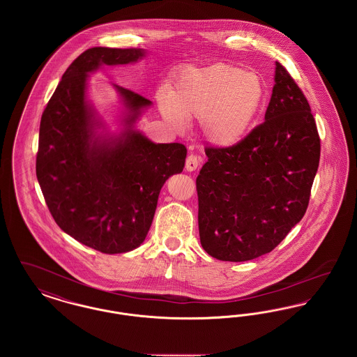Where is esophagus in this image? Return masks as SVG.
<instances>
[{
  "instance_id": "obj_1",
  "label": "esophagus",
  "mask_w": 357,
  "mask_h": 357,
  "mask_svg": "<svg viewBox=\"0 0 357 357\" xmlns=\"http://www.w3.org/2000/svg\"><path fill=\"white\" fill-rule=\"evenodd\" d=\"M198 166H199V158L194 153H190L186 159V170L190 172L195 171L198 169Z\"/></svg>"
}]
</instances>
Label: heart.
<instances>
[{"instance_id": "obj_1", "label": "heart", "mask_w": 357, "mask_h": 357, "mask_svg": "<svg viewBox=\"0 0 357 357\" xmlns=\"http://www.w3.org/2000/svg\"><path fill=\"white\" fill-rule=\"evenodd\" d=\"M265 99V88L255 72L229 64L182 69L169 92L158 93L162 116L176 131L186 119H201L204 139L230 149L249 135Z\"/></svg>"}]
</instances>
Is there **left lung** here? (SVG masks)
<instances>
[{
	"label": "left lung",
	"instance_id": "left-lung-1",
	"mask_svg": "<svg viewBox=\"0 0 357 357\" xmlns=\"http://www.w3.org/2000/svg\"><path fill=\"white\" fill-rule=\"evenodd\" d=\"M204 151L197 191L206 253L230 262L271 253L304 217L320 162L316 121L288 70L275 61L262 124L234 147Z\"/></svg>",
	"mask_w": 357,
	"mask_h": 357
}]
</instances>
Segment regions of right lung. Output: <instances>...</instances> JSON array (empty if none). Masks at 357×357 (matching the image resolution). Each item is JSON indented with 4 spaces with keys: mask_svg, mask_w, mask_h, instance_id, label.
Here are the masks:
<instances>
[{
    "mask_svg": "<svg viewBox=\"0 0 357 357\" xmlns=\"http://www.w3.org/2000/svg\"><path fill=\"white\" fill-rule=\"evenodd\" d=\"M144 50L96 47L66 70L40 123L36 175L53 220L85 246L105 255L131 252L151 227L165 182L183 171L186 147L153 143L136 128L153 102L114 84L121 102L119 131L107 128L88 99L89 75L127 66Z\"/></svg>",
    "mask_w": 357,
    "mask_h": 357,
    "instance_id": "right-lung-1",
    "label": "right lung"
}]
</instances>
